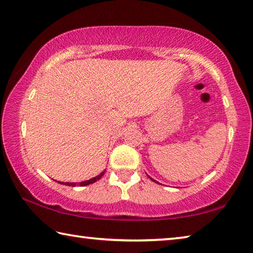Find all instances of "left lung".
<instances>
[{
    "label": "left lung",
    "instance_id": "1",
    "mask_svg": "<svg viewBox=\"0 0 253 253\" xmlns=\"http://www.w3.org/2000/svg\"><path fill=\"white\" fill-rule=\"evenodd\" d=\"M151 179H153V178H151ZM153 181H154V179H153ZM156 183H157V182H156Z\"/></svg>",
    "mask_w": 253,
    "mask_h": 253
}]
</instances>
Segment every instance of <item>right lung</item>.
<instances>
[{
    "label": "right lung",
    "mask_w": 253,
    "mask_h": 253,
    "mask_svg": "<svg viewBox=\"0 0 253 253\" xmlns=\"http://www.w3.org/2000/svg\"><path fill=\"white\" fill-rule=\"evenodd\" d=\"M104 174H105V170H104V172H101L99 175H97L96 177L88 179V181H84V182L79 183V185H80V186H85V185H89V184L95 183V182L98 181V179H100L102 176H104ZM59 183H60V182H59ZM61 184H63V185H69V186H75V185H76V183H62V182H61Z\"/></svg>",
    "instance_id": "add662e5"
}]
</instances>
